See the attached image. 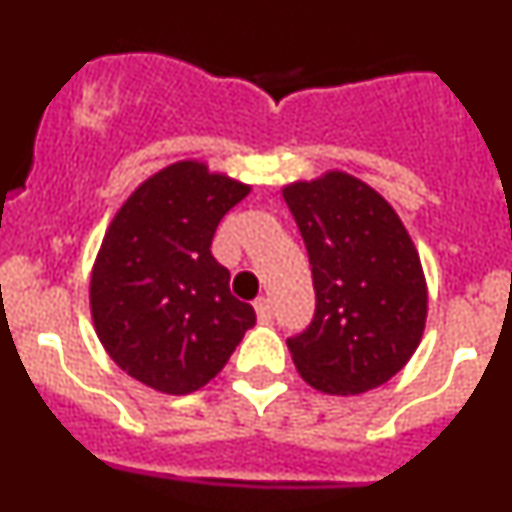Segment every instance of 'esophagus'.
<instances>
[{
  "label": "esophagus",
  "mask_w": 512,
  "mask_h": 512,
  "mask_svg": "<svg viewBox=\"0 0 512 512\" xmlns=\"http://www.w3.org/2000/svg\"><path fill=\"white\" fill-rule=\"evenodd\" d=\"M255 312H257V319H260V322H270L272 319V302H270V297H260L255 302Z\"/></svg>",
  "instance_id": "obj_1"
}]
</instances>
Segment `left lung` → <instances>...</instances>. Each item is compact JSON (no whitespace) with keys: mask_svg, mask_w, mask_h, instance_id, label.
Returning a JSON list of instances; mask_svg holds the SVG:
<instances>
[{"mask_svg":"<svg viewBox=\"0 0 512 512\" xmlns=\"http://www.w3.org/2000/svg\"><path fill=\"white\" fill-rule=\"evenodd\" d=\"M307 247L314 314L287 339L294 366L324 394L386 384L416 352L426 282L409 232L376 190L347 173L285 188Z\"/></svg>","mask_w":512,"mask_h":512,"instance_id":"1","label":"left lung"}]
</instances>
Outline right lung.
Instances as JSON below:
<instances>
[{"instance_id":"1","label":"right lung","mask_w":512,"mask_h":512,"mask_svg":"<svg viewBox=\"0 0 512 512\" xmlns=\"http://www.w3.org/2000/svg\"><path fill=\"white\" fill-rule=\"evenodd\" d=\"M250 188L203 163L160 170L108 227L91 275V312L108 356L165 394H190L223 371L252 304L230 294L210 252L215 230Z\"/></svg>"}]
</instances>
